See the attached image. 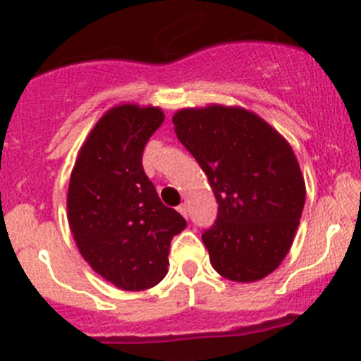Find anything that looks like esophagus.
I'll list each match as a JSON object with an SVG mask.
<instances>
[{
    "instance_id": "esophagus-1",
    "label": "esophagus",
    "mask_w": 361,
    "mask_h": 361,
    "mask_svg": "<svg viewBox=\"0 0 361 361\" xmlns=\"http://www.w3.org/2000/svg\"><path fill=\"white\" fill-rule=\"evenodd\" d=\"M178 211H180V213L183 214L185 218L188 216V209H187V206H185V204H181V206H178Z\"/></svg>"
}]
</instances>
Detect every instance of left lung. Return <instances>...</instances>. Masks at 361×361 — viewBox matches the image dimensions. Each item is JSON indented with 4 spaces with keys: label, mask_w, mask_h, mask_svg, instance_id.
Masks as SVG:
<instances>
[{
    "label": "left lung",
    "mask_w": 361,
    "mask_h": 361,
    "mask_svg": "<svg viewBox=\"0 0 361 361\" xmlns=\"http://www.w3.org/2000/svg\"><path fill=\"white\" fill-rule=\"evenodd\" d=\"M173 123L218 202L216 221L202 232L211 265L231 281L265 278L288 253L304 209L305 183L292 147L243 108H187Z\"/></svg>",
    "instance_id": "left-lung-1"
}]
</instances>
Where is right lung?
<instances>
[{
	"instance_id": "right-lung-1",
	"label": "right lung",
	"mask_w": 361,
	"mask_h": 361,
	"mask_svg": "<svg viewBox=\"0 0 361 361\" xmlns=\"http://www.w3.org/2000/svg\"><path fill=\"white\" fill-rule=\"evenodd\" d=\"M162 122L160 108H111L80 148L69 180L68 221L80 253L127 292L162 281L171 239L187 227L178 211L160 201L141 162Z\"/></svg>"
}]
</instances>
